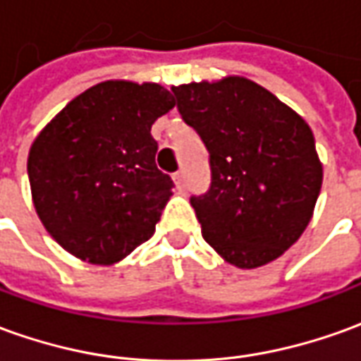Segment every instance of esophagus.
<instances>
[{"label":"esophagus","instance_id":"obj_1","mask_svg":"<svg viewBox=\"0 0 361 361\" xmlns=\"http://www.w3.org/2000/svg\"><path fill=\"white\" fill-rule=\"evenodd\" d=\"M173 180H175L176 188H183V186H185V176H183V173H175V175H173Z\"/></svg>","mask_w":361,"mask_h":361}]
</instances>
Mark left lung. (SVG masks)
Returning a JSON list of instances; mask_svg holds the SVG:
<instances>
[{"label":"left lung","instance_id":"left-lung-1","mask_svg":"<svg viewBox=\"0 0 361 361\" xmlns=\"http://www.w3.org/2000/svg\"><path fill=\"white\" fill-rule=\"evenodd\" d=\"M173 92L210 153V188L190 196L204 240L240 269L281 257L307 230L322 186L309 123L243 76Z\"/></svg>","mask_w":361,"mask_h":361}]
</instances>
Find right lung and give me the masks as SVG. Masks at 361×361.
<instances>
[{"instance_id": "add662e5", "label": "right lung", "mask_w": 361, "mask_h": 361, "mask_svg": "<svg viewBox=\"0 0 361 361\" xmlns=\"http://www.w3.org/2000/svg\"><path fill=\"white\" fill-rule=\"evenodd\" d=\"M175 108L155 82L106 80L66 104L27 159L35 210L74 257L111 265L147 242L173 195L151 126Z\"/></svg>"}]
</instances>
